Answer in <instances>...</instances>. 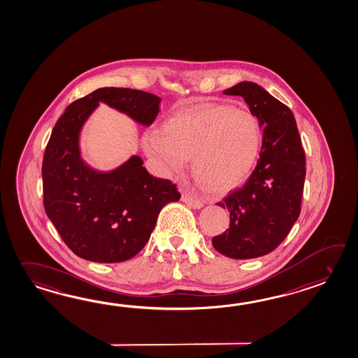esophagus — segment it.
<instances>
[{
	"label": "esophagus",
	"mask_w": 358,
	"mask_h": 358,
	"mask_svg": "<svg viewBox=\"0 0 358 358\" xmlns=\"http://www.w3.org/2000/svg\"><path fill=\"white\" fill-rule=\"evenodd\" d=\"M182 201L186 203L189 207L194 208V209H200L204 206V201L201 199L194 198V196H190L187 194L182 195Z\"/></svg>",
	"instance_id": "34e87169"
}]
</instances>
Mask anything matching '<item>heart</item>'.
Returning a JSON list of instances; mask_svg holds the SVG:
<instances>
[{
  "label": "heart",
  "instance_id": "heart-1",
  "mask_svg": "<svg viewBox=\"0 0 358 358\" xmlns=\"http://www.w3.org/2000/svg\"><path fill=\"white\" fill-rule=\"evenodd\" d=\"M262 128L244 108L199 103L169 114L143 149L166 175H181L192 158L195 178L208 191L227 192L247 181L262 151Z\"/></svg>",
  "mask_w": 358,
  "mask_h": 358
}]
</instances>
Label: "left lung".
<instances>
[{"instance_id":"8db88e82","label":"left lung","mask_w":358,"mask_h":358,"mask_svg":"<svg viewBox=\"0 0 358 358\" xmlns=\"http://www.w3.org/2000/svg\"><path fill=\"white\" fill-rule=\"evenodd\" d=\"M223 94L244 97L263 143L247 183L217 204L230 212V229L212 243L229 258H258L282 243L301 215L306 157L293 113L262 86L244 80Z\"/></svg>"}]
</instances>
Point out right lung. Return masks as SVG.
Wrapping results in <instances>:
<instances>
[{
  "mask_svg": "<svg viewBox=\"0 0 358 358\" xmlns=\"http://www.w3.org/2000/svg\"><path fill=\"white\" fill-rule=\"evenodd\" d=\"M101 103L149 127L159 111L160 97L103 87L71 103L45 150L43 206L74 255L91 262H124L146 245L162 208L181 195L169 180L151 176L138 155L109 171L94 168L80 157V132Z\"/></svg>",
  "mask_w": 358,
  "mask_h": 358,
  "instance_id": "obj_1",
  "label": "right lung"
}]
</instances>
